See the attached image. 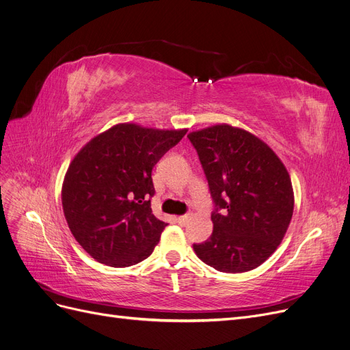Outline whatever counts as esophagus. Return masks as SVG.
<instances>
[{"label":"esophagus","instance_id":"1","mask_svg":"<svg viewBox=\"0 0 350 350\" xmlns=\"http://www.w3.org/2000/svg\"><path fill=\"white\" fill-rule=\"evenodd\" d=\"M179 224H183V226H185V224L189 221V215H180L176 218Z\"/></svg>","mask_w":350,"mask_h":350}]
</instances>
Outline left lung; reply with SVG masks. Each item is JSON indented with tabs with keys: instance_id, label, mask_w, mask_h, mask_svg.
<instances>
[{
	"instance_id": "left-lung-1",
	"label": "left lung",
	"mask_w": 350,
	"mask_h": 350,
	"mask_svg": "<svg viewBox=\"0 0 350 350\" xmlns=\"http://www.w3.org/2000/svg\"><path fill=\"white\" fill-rule=\"evenodd\" d=\"M217 205L195 254L222 273L257 269L283 241L295 209L284 163L260 137L227 123L191 132Z\"/></svg>"
}]
</instances>
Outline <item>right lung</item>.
<instances>
[{
    "mask_svg": "<svg viewBox=\"0 0 350 350\" xmlns=\"http://www.w3.org/2000/svg\"><path fill=\"white\" fill-rule=\"evenodd\" d=\"M185 133L118 123L76 153L62 187L63 213L96 261L129 267L152 254L167 226L152 214V170Z\"/></svg>",
    "mask_w": 350,
    "mask_h": 350,
    "instance_id": "1",
    "label": "right lung"
}]
</instances>
